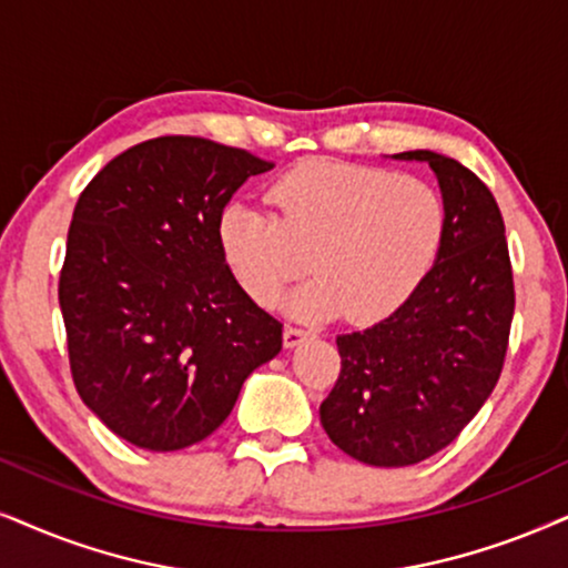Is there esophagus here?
Listing matches in <instances>:
<instances>
[{
	"instance_id": "34e87169",
	"label": "esophagus",
	"mask_w": 568,
	"mask_h": 568,
	"mask_svg": "<svg viewBox=\"0 0 568 568\" xmlns=\"http://www.w3.org/2000/svg\"><path fill=\"white\" fill-rule=\"evenodd\" d=\"M308 337V329H304V327H285L283 329V343H285V348H296V346H301V343H304Z\"/></svg>"
}]
</instances>
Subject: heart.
Masks as SVG:
<instances>
[{
    "label": "heart",
    "mask_w": 568,
    "mask_h": 568,
    "mask_svg": "<svg viewBox=\"0 0 568 568\" xmlns=\"http://www.w3.org/2000/svg\"><path fill=\"white\" fill-rule=\"evenodd\" d=\"M275 217L233 204L220 246L241 288L262 306L285 285L317 277L285 301L298 320L379 322L419 288L440 256L448 210L435 185L367 164L308 160L270 185Z\"/></svg>",
    "instance_id": "1"
}]
</instances>
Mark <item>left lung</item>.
<instances>
[{
	"label": "left lung",
	"mask_w": 568,
	"mask_h": 568,
	"mask_svg": "<svg viewBox=\"0 0 568 568\" xmlns=\"http://www.w3.org/2000/svg\"><path fill=\"white\" fill-rule=\"evenodd\" d=\"M393 160L429 164L448 231L404 306L335 341L341 377L320 422L343 454L369 466L419 464L456 440L498 383L514 320L506 227L490 189L427 149Z\"/></svg>",
	"instance_id": "1"
}]
</instances>
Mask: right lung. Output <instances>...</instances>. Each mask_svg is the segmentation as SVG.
Listing matches in <instances>:
<instances>
[{
  "mask_svg": "<svg viewBox=\"0 0 568 568\" xmlns=\"http://www.w3.org/2000/svg\"><path fill=\"white\" fill-rule=\"evenodd\" d=\"M275 168L196 135L114 156L78 199L60 275L78 396L114 435L181 450L217 429L283 325L225 264L220 217Z\"/></svg>",
  "mask_w": 568,
  "mask_h": 568,
  "instance_id": "add662e5",
  "label": "right lung"
}]
</instances>
